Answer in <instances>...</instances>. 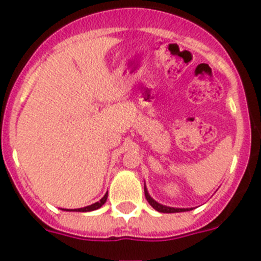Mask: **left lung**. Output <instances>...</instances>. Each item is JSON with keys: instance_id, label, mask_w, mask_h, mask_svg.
Segmentation results:
<instances>
[{"instance_id": "obj_1", "label": "left lung", "mask_w": 261, "mask_h": 261, "mask_svg": "<svg viewBox=\"0 0 261 261\" xmlns=\"http://www.w3.org/2000/svg\"><path fill=\"white\" fill-rule=\"evenodd\" d=\"M144 190H145V197H146L147 202L153 206L155 211L161 212V213H179V212H187V211H191V209L188 208H171V206H166V205H162V204H159V202H156L155 200L151 199L150 195H149V192H147L146 190V187H144Z\"/></svg>"}]
</instances>
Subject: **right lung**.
<instances>
[{
    "label": "right lung",
    "mask_w": 261,
    "mask_h": 261,
    "mask_svg": "<svg viewBox=\"0 0 261 261\" xmlns=\"http://www.w3.org/2000/svg\"><path fill=\"white\" fill-rule=\"evenodd\" d=\"M107 196L108 193H106L105 196H103L102 199L99 200L98 202H95V204L93 205H89V206H85V208H80V209H74L75 212H91V211H96V209H99L100 206H102L103 204H105L106 201H107ZM66 211H70V209H66Z\"/></svg>",
    "instance_id": "add662e5"
}]
</instances>
